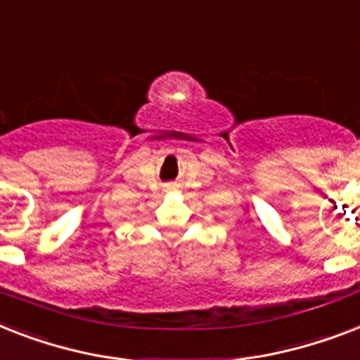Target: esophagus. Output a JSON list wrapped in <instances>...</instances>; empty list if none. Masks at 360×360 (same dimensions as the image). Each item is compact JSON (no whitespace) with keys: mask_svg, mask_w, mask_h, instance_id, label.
Here are the masks:
<instances>
[{"mask_svg":"<svg viewBox=\"0 0 360 360\" xmlns=\"http://www.w3.org/2000/svg\"><path fill=\"white\" fill-rule=\"evenodd\" d=\"M171 188H172V186H171Z\"/></svg>","mask_w":360,"mask_h":360,"instance_id":"esophagus-1","label":"esophagus"}]
</instances>
